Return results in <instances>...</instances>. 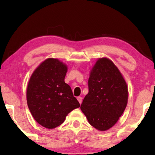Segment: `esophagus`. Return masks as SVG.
Segmentation results:
<instances>
[{
    "mask_svg": "<svg viewBox=\"0 0 155 155\" xmlns=\"http://www.w3.org/2000/svg\"><path fill=\"white\" fill-rule=\"evenodd\" d=\"M77 100H78V101L79 102L80 104L82 103V101H83V98H82V97H81V96L77 97Z\"/></svg>",
    "mask_w": 155,
    "mask_h": 155,
    "instance_id": "1",
    "label": "esophagus"
}]
</instances>
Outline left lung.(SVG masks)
Segmentation results:
<instances>
[{"mask_svg":"<svg viewBox=\"0 0 155 155\" xmlns=\"http://www.w3.org/2000/svg\"><path fill=\"white\" fill-rule=\"evenodd\" d=\"M88 87L81 111L92 127L106 131L116 124L127 107V82L114 63L102 57L90 70Z\"/></svg>","mask_w":155,"mask_h":155,"instance_id":"left-lung-1","label":"left lung"}]
</instances>
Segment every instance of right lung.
Returning a JSON list of instances; mask_svg holds the SVG:
<instances>
[{"instance_id": "add662e5", "label": "right lung", "mask_w": 155, "mask_h": 155, "mask_svg": "<svg viewBox=\"0 0 155 155\" xmlns=\"http://www.w3.org/2000/svg\"><path fill=\"white\" fill-rule=\"evenodd\" d=\"M68 65L58 59L48 58L35 68L27 87V105L35 121L53 129L80 107L71 87L65 83Z\"/></svg>"}]
</instances>
